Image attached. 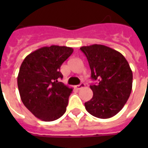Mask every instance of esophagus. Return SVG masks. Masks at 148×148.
<instances>
[{"mask_svg":"<svg viewBox=\"0 0 148 148\" xmlns=\"http://www.w3.org/2000/svg\"><path fill=\"white\" fill-rule=\"evenodd\" d=\"M85 87V84L84 83H81L80 84H78V85H77L76 86V88H77V90H81V88H83Z\"/></svg>","mask_w":148,"mask_h":148,"instance_id":"esophagus-1","label":"esophagus"}]
</instances>
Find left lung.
I'll use <instances>...</instances> for the list:
<instances>
[{"instance_id":"1","label":"left lung","mask_w":148,"mask_h":148,"mask_svg":"<svg viewBox=\"0 0 148 148\" xmlns=\"http://www.w3.org/2000/svg\"><path fill=\"white\" fill-rule=\"evenodd\" d=\"M89 63L93 97L84 103L87 111L98 118L116 115L128 100L133 74L127 60L118 51L101 45L81 47Z\"/></svg>"}]
</instances>
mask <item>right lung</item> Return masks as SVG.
I'll list each match as a JSON object with an SVG mask.
<instances>
[{"label":"right lung","instance_id":"right-lung-1","mask_svg":"<svg viewBox=\"0 0 148 148\" xmlns=\"http://www.w3.org/2000/svg\"><path fill=\"white\" fill-rule=\"evenodd\" d=\"M72 47L52 45L36 50L24 58L17 76L20 96L36 117L53 121L66 111L72 88L59 80L60 66L73 53Z\"/></svg>","mask_w":148,"mask_h":148}]
</instances>
